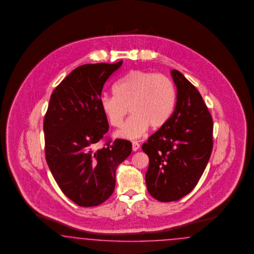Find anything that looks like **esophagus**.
I'll list each match as a JSON object with an SVG mask.
<instances>
[{
  "instance_id": "34e87169",
  "label": "esophagus",
  "mask_w": 254,
  "mask_h": 254,
  "mask_svg": "<svg viewBox=\"0 0 254 254\" xmlns=\"http://www.w3.org/2000/svg\"><path fill=\"white\" fill-rule=\"evenodd\" d=\"M138 149H139L138 142H137V141H133V142H132V150H133V152H137Z\"/></svg>"
}]
</instances>
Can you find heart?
<instances>
[{"instance_id":"1","label":"heart","mask_w":254,"mask_h":254,"mask_svg":"<svg viewBox=\"0 0 254 254\" xmlns=\"http://www.w3.org/2000/svg\"><path fill=\"white\" fill-rule=\"evenodd\" d=\"M115 92L100 97V108L110 125L119 127L128 108L132 114L116 131L117 138L135 139L143 136L149 127L160 128L172 116L176 103L171 79L144 70L127 73L116 83Z\"/></svg>"}]
</instances>
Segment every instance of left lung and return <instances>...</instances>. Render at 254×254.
<instances>
[{"label": "left lung", "mask_w": 254, "mask_h": 254, "mask_svg": "<svg viewBox=\"0 0 254 254\" xmlns=\"http://www.w3.org/2000/svg\"><path fill=\"white\" fill-rule=\"evenodd\" d=\"M170 73L177 87L175 110L142 144L149 156L147 189L161 202L177 201L192 191L213 147V121L200 93L177 69Z\"/></svg>", "instance_id": "obj_1"}]
</instances>
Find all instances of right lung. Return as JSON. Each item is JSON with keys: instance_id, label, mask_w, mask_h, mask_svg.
Masks as SVG:
<instances>
[{"instance_id": "right-lung-1", "label": "right lung", "mask_w": 254, "mask_h": 254, "mask_svg": "<svg viewBox=\"0 0 254 254\" xmlns=\"http://www.w3.org/2000/svg\"><path fill=\"white\" fill-rule=\"evenodd\" d=\"M122 63L77 67L49 100L44 120L46 162L62 192L81 207L99 206L112 195L116 169L132 151L130 141L121 138L96 149L109 130L100 108L102 88Z\"/></svg>"}]
</instances>
